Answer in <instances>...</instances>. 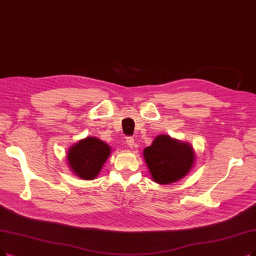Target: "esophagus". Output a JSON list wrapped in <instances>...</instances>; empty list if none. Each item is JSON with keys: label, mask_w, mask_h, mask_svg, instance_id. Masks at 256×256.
<instances>
[{"label": "esophagus", "mask_w": 256, "mask_h": 256, "mask_svg": "<svg viewBox=\"0 0 256 256\" xmlns=\"http://www.w3.org/2000/svg\"><path fill=\"white\" fill-rule=\"evenodd\" d=\"M125 144H126L129 148H134V147L136 146V142H134V140L132 138H126Z\"/></svg>", "instance_id": "1"}]
</instances>
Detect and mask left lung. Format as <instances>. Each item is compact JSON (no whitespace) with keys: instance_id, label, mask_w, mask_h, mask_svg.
Returning <instances> with one entry per match:
<instances>
[{"instance_id":"1","label":"left lung","mask_w":256,"mask_h":256,"mask_svg":"<svg viewBox=\"0 0 256 256\" xmlns=\"http://www.w3.org/2000/svg\"><path fill=\"white\" fill-rule=\"evenodd\" d=\"M151 178L160 185L178 182L185 178L196 162V151L189 142L167 134L156 136L142 151Z\"/></svg>"}]
</instances>
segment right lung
Listing matches in <instances>:
<instances>
[{"instance_id":"1","label":"right lung","mask_w":256,"mask_h":256,"mask_svg":"<svg viewBox=\"0 0 256 256\" xmlns=\"http://www.w3.org/2000/svg\"><path fill=\"white\" fill-rule=\"evenodd\" d=\"M111 154L107 142L94 136L80 140L66 153L68 167L82 180H94Z\"/></svg>"}]
</instances>
